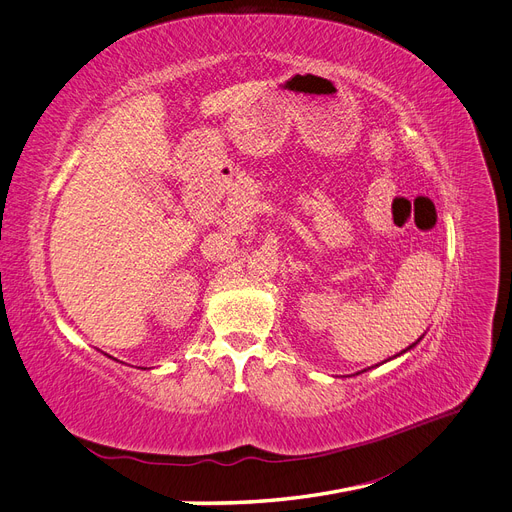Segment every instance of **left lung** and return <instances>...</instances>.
<instances>
[{"label":"left lung","mask_w":512,"mask_h":512,"mask_svg":"<svg viewBox=\"0 0 512 512\" xmlns=\"http://www.w3.org/2000/svg\"><path fill=\"white\" fill-rule=\"evenodd\" d=\"M421 339H423V335H421V337H418V339H416V342H414V344H412V346H410V348H406V350H404V352H408V350H412V348H414V346H416V344H418V342H421ZM404 352H401V354H404ZM397 356H399V354H397Z\"/></svg>","instance_id":"8db88e82"}]
</instances>
